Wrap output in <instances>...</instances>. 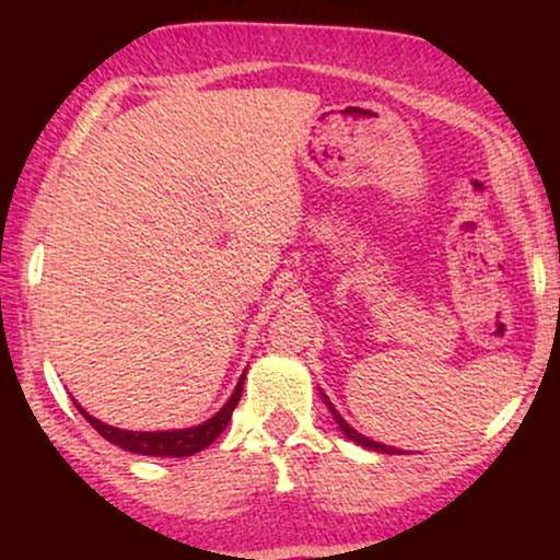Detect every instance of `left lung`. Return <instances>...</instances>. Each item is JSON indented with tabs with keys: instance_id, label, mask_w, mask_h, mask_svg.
Instances as JSON below:
<instances>
[{
	"instance_id": "obj_1",
	"label": "left lung",
	"mask_w": 560,
	"mask_h": 560,
	"mask_svg": "<svg viewBox=\"0 0 560 560\" xmlns=\"http://www.w3.org/2000/svg\"><path fill=\"white\" fill-rule=\"evenodd\" d=\"M324 402L329 405V410H331V416H334V421L339 423V429H342L345 432V436L347 440H352V442H358V445L361 447H369V450H376V453H400V450H395V447H387V445H382V442H374V440H369V436H363L361 432H355V429L350 427V423H347L342 416L337 413V408H334V405L329 402V397L324 395Z\"/></svg>"
}]
</instances>
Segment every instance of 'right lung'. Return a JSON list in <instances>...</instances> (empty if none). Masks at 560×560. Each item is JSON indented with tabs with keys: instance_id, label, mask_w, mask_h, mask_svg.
I'll use <instances>...</instances> for the list:
<instances>
[{
	"instance_id": "right-lung-1",
	"label": "right lung",
	"mask_w": 560,
	"mask_h": 560,
	"mask_svg": "<svg viewBox=\"0 0 560 560\" xmlns=\"http://www.w3.org/2000/svg\"><path fill=\"white\" fill-rule=\"evenodd\" d=\"M242 384H244V376L240 378V384H236L234 395L229 397V402L218 410L213 419L191 429H176V432H126V429H115V427H107V423L96 421L94 416H89L86 410L81 408V405H75V408H79L83 419L92 423L96 432L105 436L107 442L128 450V453L152 455V458H186V455H195L199 450L213 445L218 436H221L223 429H226V423L231 421V413H234L236 402H240L242 397Z\"/></svg>"
}]
</instances>
